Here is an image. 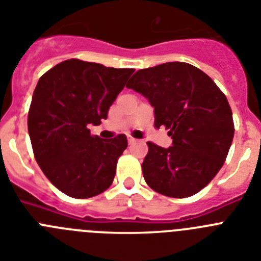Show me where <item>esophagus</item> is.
Masks as SVG:
<instances>
[{
	"mask_svg": "<svg viewBox=\"0 0 261 261\" xmlns=\"http://www.w3.org/2000/svg\"><path fill=\"white\" fill-rule=\"evenodd\" d=\"M136 141H137L136 138H133L132 136H128V142H129V144H135Z\"/></svg>",
	"mask_w": 261,
	"mask_h": 261,
	"instance_id": "esophagus-1",
	"label": "esophagus"
}]
</instances>
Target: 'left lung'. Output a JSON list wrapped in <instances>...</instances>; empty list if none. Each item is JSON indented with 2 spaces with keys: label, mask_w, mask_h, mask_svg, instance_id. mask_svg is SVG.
<instances>
[{
  "label": "left lung",
  "mask_w": 261,
  "mask_h": 261,
  "mask_svg": "<svg viewBox=\"0 0 261 261\" xmlns=\"http://www.w3.org/2000/svg\"><path fill=\"white\" fill-rule=\"evenodd\" d=\"M154 107L156 128L165 125L172 146L147 142L145 181L168 197H190L208 186L223 166L234 137L232 112L209 75L187 62L141 69L126 85Z\"/></svg>",
  "instance_id": "obj_1"
}]
</instances>
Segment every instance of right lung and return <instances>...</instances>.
<instances>
[{"label":"right lung","mask_w":261,"mask_h":261,"mask_svg":"<svg viewBox=\"0 0 261 261\" xmlns=\"http://www.w3.org/2000/svg\"><path fill=\"white\" fill-rule=\"evenodd\" d=\"M133 69L66 60L41 75L29 111V135L41 171L57 190L74 199L105 192L114 181L125 135L91 136L89 126L107 119Z\"/></svg>","instance_id":"1"}]
</instances>
